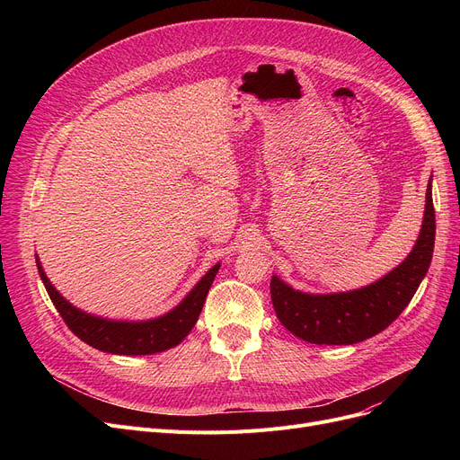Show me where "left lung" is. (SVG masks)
I'll return each mask as SVG.
<instances>
[{
  "mask_svg": "<svg viewBox=\"0 0 460 460\" xmlns=\"http://www.w3.org/2000/svg\"><path fill=\"white\" fill-rule=\"evenodd\" d=\"M430 182L420 236L399 267L367 287L332 295L302 293L272 276L270 295L279 323L313 345H354L388 328L412 300L430 267L437 234Z\"/></svg>",
  "mask_w": 460,
  "mask_h": 460,
  "instance_id": "obj_1",
  "label": "left lung"
}]
</instances>
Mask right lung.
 <instances>
[{
  "label": "right lung",
  "mask_w": 460,
  "mask_h": 460,
  "mask_svg": "<svg viewBox=\"0 0 460 460\" xmlns=\"http://www.w3.org/2000/svg\"><path fill=\"white\" fill-rule=\"evenodd\" d=\"M37 269L48 291V296L54 302L59 315L84 343L96 350L119 356H147L177 347L191 332V328L196 326L205 298L208 295V288L217 270H220V262L214 264L196 283V287L181 300L179 305L167 311L165 315L147 321H115L91 315V313L78 309L61 296V293L42 270L39 257Z\"/></svg>",
  "instance_id": "right-lung-1"
}]
</instances>
